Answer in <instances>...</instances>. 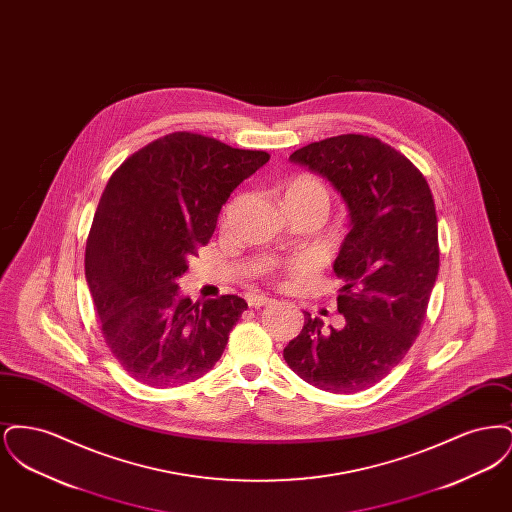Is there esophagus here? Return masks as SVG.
Segmentation results:
<instances>
[{
  "mask_svg": "<svg viewBox=\"0 0 512 512\" xmlns=\"http://www.w3.org/2000/svg\"><path fill=\"white\" fill-rule=\"evenodd\" d=\"M270 303H272V299L267 297V295H247V305L249 307L259 309V307H265V305H270Z\"/></svg>",
  "mask_w": 512,
  "mask_h": 512,
  "instance_id": "obj_1",
  "label": "esophagus"
}]
</instances>
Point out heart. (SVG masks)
Masks as SVG:
<instances>
[{
	"label": "heart",
	"instance_id": "b5f03b06",
	"mask_svg": "<svg viewBox=\"0 0 512 512\" xmlns=\"http://www.w3.org/2000/svg\"><path fill=\"white\" fill-rule=\"evenodd\" d=\"M284 203L286 205H307L317 207L322 217L328 213L330 207V192L322 180H318L313 174H295L284 188ZM303 267V265H299ZM267 272L274 278L278 274L276 265H268Z\"/></svg>",
	"mask_w": 512,
	"mask_h": 512
}]
</instances>
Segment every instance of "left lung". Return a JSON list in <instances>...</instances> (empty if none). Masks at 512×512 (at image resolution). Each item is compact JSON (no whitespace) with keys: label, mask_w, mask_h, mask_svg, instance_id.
<instances>
[{"label":"left lung","mask_w":512,"mask_h":512,"mask_svg":"<svg viewBox=\"0 0 512 512\" xmlns=\"http://www.w3.org/2000/svg\"><path fill=\"white\" fill-rule=\"evenodd\" d=\"M290 159L332 182L351 224L334 263L345 324L324 334L305 313L284 359L318 390H366L403 361L426 320L439 268L434 197L422 172L374 136L326 138Z\"/></svg>","instance_id":"obj_1"}]
</instances>
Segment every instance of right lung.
<instances>
[{
	"mask_svg": "<svg viewBox=\"0 0 512 512\" xmlns=\"http://www.w3.org/2000/svg\"><path fill=\"white\" fill-rule=\"evenodd\" d=\"M267 151L172 132L111 174L86 242V280L105 345L138 382L171 388L219 361L247 303L178 295L188 259L209 244L222 205Z\"/></svg>",
	"mask_w": 512,
	"mask_h": 512,
	"instance_id": "right-lung-1",
	"label": "right lung"
}]
</instances>
